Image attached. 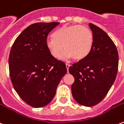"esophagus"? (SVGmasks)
Returning <instances> with one entry per match:
<instances>
[{
  "instance_id": "esophagus-1",
  "label": "esophagus",
  "mask_w": 124,
  "mask_h": 124,
  "mask_svg": "<svg viewBox=\"0 0 124 124\" xmlns=\"http://www.w3.org/2000/svg\"><path fill=\"white\" fill-rule=\"evenodd\" d=\"M71 65L70 64H66V68H67V70H69V68H70V66Z\"/></svg>"
}]
</instances>
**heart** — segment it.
<instances>
[{
  "mask_svg": "<svg viewBox=\"0 0 124 124\" xmlns=\"http://www.w3.org/2000/svg\"><path fill=\"white\" fill-rule=\"evenodd\" d=\"M54 38L46 40V46L54 58H58L63 49L62 58H73L76 60L85 59L90 53L93 43L92 31L79 24L65 25L56 31Z\"/></svg>",
  "mask_w": 124,
  "mask_h": 124,
  "instance_id": "heart-1",
  "label": "heart"
}]
</instances>
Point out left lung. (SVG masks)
<instances>
[{
  "instance_id": "obj_1",
  "label": "left lung",
  "mask_w": 124,
  "mask_h": 124,
  "mask_svg": "<svg viewBox=\"0 0 124 124\" xmlns=\"http://www.w3.org/2000/svg\"><path fill=\"white\" fill-rule=\"evenodd\" d=\"M93 36V47L85 59L69 68L73 76L71 92L75 100L86 107L99 103L115 82L118 68L116 45L105 31L89 23Z\"/></svg>"
}]
</instances>
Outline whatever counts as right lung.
<instances>
[{"instance_id": "obj_1", "label": "right lung", "mask_w": 124, "mask_h": 124, "mask_svg": "<svg viewBox=\"0 0 124 124\" xmlns=\"http://www.w3.org/2000/svg\"><path fill=\"white\" fill-rule=\"evenodd\" d=\"M58 24H31L19 35L10 50L8 63L13 86L25 103L35 108L51 101L67 73L65 63L52 56L45 43L48 34Z\"/></svg>"}]
</instances>
